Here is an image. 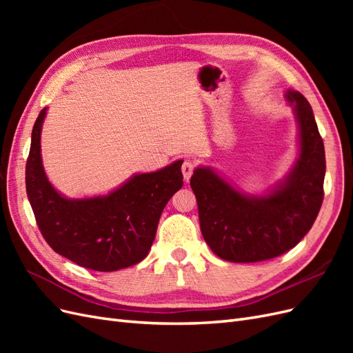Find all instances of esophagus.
<instances>
[{
  "instance_id": "esophagus-1",
  "label": "esophagus",
  "mask_w": 353,
  "mask_h": 353,
  "mask_svg": "<svg viewBox=\"0 0 353 353\" xmlns=\"http://www.w3.org/2000/svg\"><path fill=\"white\" fill-rule=\"evenodd\" d=\"M183 175H184V179L188 181L191 178V175H193V170H194V163L190 162V160H185V162L183 163Z\"/></svg>"
}]
</instances>
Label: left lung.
I'll use <instances>...</instances> for the list:
<instances>
[{
  "instance_id": "8db88e82",
  "label": "left lung",
  "mask_w": 353,
  "mask_h": 353,
  "mask_svg": "<svg viewBox=\"0 0 353 353\" xmlns=\"http://www.w3.org/2000/svg\"><path fill=\"white\" fill-rule=\"evenodd\" d=\"M297 123L299 153L288 174L262 194H249L210 166H199L190 179L203 239L228 262L276 258L311 230L324 199L325 152L311 104L287 90Z\"/></svg>"
}]
</instances>
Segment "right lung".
<instances>
[{
  "instance_id": "right-lung-1",
  "label": "right lung",
  "mask_w": 353,
  "mask_h": 353,
  "mask_svg": "<svg viewBox=\"0 0 353 353\" xmlns=\"http://www.w3.org/2000/svg\"><path fill=\"white\" fill-rule=\"evenodd\" d=\"M46 116L47 108L32 130L26 162V193L42 237L56 253L88 270L112 272L141 262L166 203L183 187V160L135 174L108 194L69 199L50 183L42 165Z\"/></svg>"
}]
</instances>
